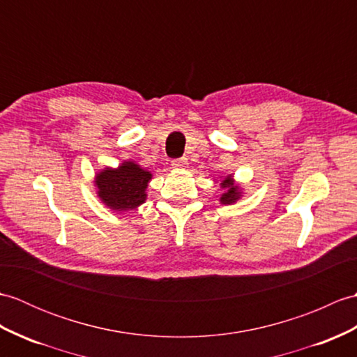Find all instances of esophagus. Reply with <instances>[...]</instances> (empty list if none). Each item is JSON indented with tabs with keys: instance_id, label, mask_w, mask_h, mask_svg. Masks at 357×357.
Wrapping results in <instances>:
<instances>
[{
	"instance_id": "34e87169",
	"label": "esophagus",
	"mask_w": 357,
	"mask_h": 357,
	"mask_svg": "<svg viewBox=\"0 0 357 357\" xmlns=\"http://www.w3.org/2000/svg\"><path fill=\"white\" fill-rule=\"evenodd\" d=\"M187 164H188L187 158H179V160L172 161V165L176 169H184V167H187Z\"/></svg>"
}]
</instances>
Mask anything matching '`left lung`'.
Returning a JSON list of instances; mask_svg holds the SVG:
<instances>
[{
  "mask_svg": "<svg viewBox=\"0 0 357 357\" xmlns=\"http://www.w3.org/2000/svg\"><path fill=\"white\" fill-rule=\"evenodd\" d=\"M222 188H225L227 192L222 195V197H220V202L222 204H233L234 201H237V197H238V188L233 184V179H231V176H228V178H225L222 181Z\"/></svg>",
  "mask_w": 357,
  "mask_h": 357,
  "instance_id": "8db88e82",
  "label": "left lung"
}]
</instances>
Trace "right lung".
I'll use <instances>...</instances> for the list:
<instances>
[{
	"label": "right lung",
	"mask_w": 357,
	"mask_h": 357,
	"mask_svg": "<svg viewBox=\"0 0 357 357\" xmlns=\"http://www.w3.org/2000/svg\"><path fill=\"white\" fill-rule=\"evenodd\" d=\"M152 175L134 162H124L119 169H106L97 175L98 196L112 210H134L146 201L147 182Z\"/></svg>",
	"instance_id": "add662e5"
}]
</instances>
